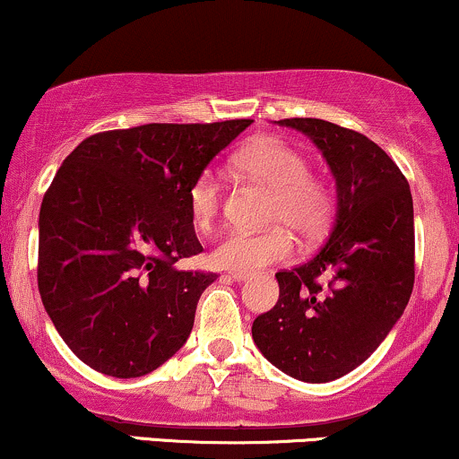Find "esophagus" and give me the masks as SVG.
Segmentation results:
<instances>
[{
	"instance_id": "1",
	"label": "esophagus",
	"mask_w": 459,
	"mask_h": 459,
	"mask_svg": "<svg viewBox=\"0 0 459 459\" xmlns=\"http://www.w3.org/2000/svg\"><path fill=\"white\" fill-rule=\"evenodd\" d=\"M229 275L235 280V282H244V280L250 278V273H244V272H229Z\"/></svg>"
}]
</instances>
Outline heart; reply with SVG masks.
Returning a JSON list of instances; mask_svg holds the SVG:
<instances>
[{"instance_id": "b5f03b06", "label": "heart", "mask_w": 459, "mask_h": 459, "mask_svg": "<svg viewBox=\"0 0 459 459\" xmlns=\"http://www.w3.org/2000/svg\"><path fill=\"white\" fill-rule=\"evenodd\" d=\"M235 167L247 179L272 190L267 207V230H229L213 247V264L230 272L254 273L292 256L295 230L306 239H316L329 229L335 212L333 187L312 173L310 162L275 136H261L235 156ZM186 205L196 229L207 230L222 207V181L212 169L201 170L186 192Z\"/></svg>"}]
</instances>
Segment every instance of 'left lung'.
<instances>
[{
  "instance_id": "left-lung-1",
  "label": "left lung",
  "mask_w": 459,
  "mask_h": 459,
  "mask_svg": "<svg viewBox=\"0 0 459 459\" xmlns=\"http://www.w3.org/2000/svg\"><path fill=\"white\" fill-rule=\"evenodd\" d=\"M280 126L307 134L338 186L327 244L275 273L280 299L256 316L252 338L275 368L329 383L361 366L387 338L415 284V220L406 177L361 132L325 119Z\"/></svg>"
}]
</instances>
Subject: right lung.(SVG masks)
Segmentation results:
<instances>
[{"mask_svg": "<svg viewBox=\"0 0 459 459\" xmlns=\"http://www.w3.org/2000/svg\"><path fill=\"white\" fill-rule=\"evenodd\" d=\"M252 119L145 124L87 136L40 207L38 290L70 351L115 378L153 372L186 344L212 272L186 205L192 179Z\"/></svg>", "mask_w": 459, "mask_h": 459, "instance_id": "add662e5", "label": "right lung"}]
</instances>
